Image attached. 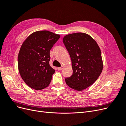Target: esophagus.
I'll return each mask as SVG.
<instances>
[{
  "label": "esophagus",
  "instance_id": "esophagus-1",
  "mask_svg": "<svg viewBox=\"0 0 126 126\" xmlns=\"http://www.w3.org/2000/svg\"><path fill=\"white\" fill-rule=\"evenodd\" d=\"M63 66H62V67H58V68H57V69H58V70H62L63 69Z\"/></svg>",
  "mask_w": 126,
  "mask_h": 126
}]
</instances>
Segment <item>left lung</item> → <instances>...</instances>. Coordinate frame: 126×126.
Segmentation results:
<instances>
[{"instance_id": "left-lung-1", "label": "left lung", "mask_w": 126, "mask_h": 126, "mask_svg": "<svg viewBox=\"0 0 126 126\" xmlns=\"http://www.w3.org/2000/svg\"><path fill=\"white\" fill-rule=\"evenodd\" d=\"M63 43L70 56L72 75L65 79L71 88L81 91L97 80L103 68L101 51L96 41L85 33L69 34Z\"/></svg>"}]
</instances>
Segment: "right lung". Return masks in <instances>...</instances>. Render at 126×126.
Segmentation results:
<instances>
[{"label": "right lung", "instance_id": "obj_1", "mask_svg": "<svg viewBox=\"0 0 126 126\" xmlns=\"http://www.w3.org/2000/svg\"><path fill=\"white\" fill-rule=\"evenodd\" d=\"M60 36L47 30L29 36L22 44L18 57V69L29 87L37 90L50 84L55 70L50 66V50Z\"/></svg>", "mask_w": 126, "mask_h": 126}]
</instances>
